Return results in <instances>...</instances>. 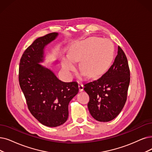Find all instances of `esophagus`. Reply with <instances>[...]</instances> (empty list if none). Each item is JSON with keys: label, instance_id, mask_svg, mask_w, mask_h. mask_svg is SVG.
Listing matches in <instances>:
<instances>
[{"label": "esophagus", "instance_id": "34e87169", "mask_svg": "<svg viewBox=\"0 0 152 152\" xmlns=\"http://www.w3.org/2000/svg\"><path fill=\"white\" fill-rule=\"evenodd\" d=\"M78 89H79L80 92H82V91L83 90V86L82 84H78Z\"/></svg>", "mask_w": 152, "mask_h": 152}]
</instances>
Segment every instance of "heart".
I'll return each instance as SVG.
<instances>
[{
  "label": "heart",
  "mask_w": 152,
  "mask_h": 152,
  "mask_svg": "<svg viewBox=\"0 0 152 152\" xmlns=\"http://www.w3.org/2000/svg\"><path fill=\"white\" fill-rule=\"evenodd\" d=\"M114 46L107 39L92 37L77 42L69 50V57L62 59V66L70 75L75 70L74 62L80 60V70L89 78H95L105 72L113 61Z\"/></svg>",
  "instance_id": "obj_1"
}]
</instances>
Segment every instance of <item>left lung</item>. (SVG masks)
I'll use <instances>...</instances> for the list:
<instances>
[{
    "instance_id": "8db88e82",
    "label": "left lung",
    "mask_w": 152,
    "mask_h": 152,
    "mask_svg": "<svg viewBox=\"0 0 152 152\" xmlns=\"http://www.w3.org/2000/svg\"><path fill=\"white\" fill-rule=\"evenodd\" d=\"M130 72L125 53L120 46L114 62L99 79L84 84L89 95L88 110L99 122H109L122 111L126 101Z\"/></svg>"
}]
</instances>
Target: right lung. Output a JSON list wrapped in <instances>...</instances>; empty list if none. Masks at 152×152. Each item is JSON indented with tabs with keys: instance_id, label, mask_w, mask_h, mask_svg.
Here are the masks:
<instances>
[{
	"instance_id": "right-lung-1",
	"label": "right lung",
	"mask_w": 152,
	"mask_h": 152,
	"mask_svg": "<svg viewBox=\"0 0 152 152\" xmlns=\"http://www.w3.org/2000/svg\"><path fill=\"white\" fill-rule=\"evenodd\" d=\"M52 32L36 39L23 53L19 64V81L30 113L42 125L56 127L69 116V104L78 92L77 82H64L43 62L44 47L56 38Z\"/></svg>"
}]
</instances>
